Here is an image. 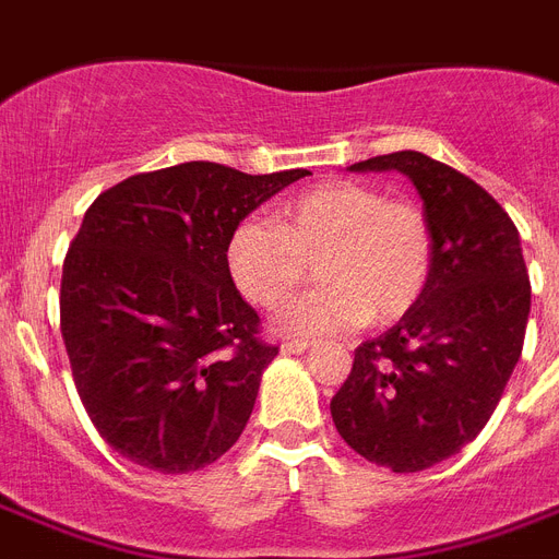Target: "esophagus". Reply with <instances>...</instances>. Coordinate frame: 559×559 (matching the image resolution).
<instances>
[{"label":"esophagus","instance_id":"esophagus-1","mask_svg":"<svg viewBox=\"0 0 559 559\" xmlns=\"http://www.w3.org/2000/svg\"><path fill=\"white\" fill-rule=\"evenodd\" d=\"M281 350H284V354H305V350H310V342H307V340H289V342H284V345H281Z\"/></svg>","mask_w":559,"mask_h":559}]
</instances>
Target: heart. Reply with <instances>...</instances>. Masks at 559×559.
Wrapping results in <instances>:
<instances>
[{"label": "heart", "instance_id": "obj_1", "mask_svg": "<svg viewBox=\"0 0 559 559\" xmlns=\"http://www.w3.org/2000/svg\"><path fill=\"white\" fill-rule=\"evenodd\" d=\"M317 261L323 281L278 307L287 336L391 324L412 313L435 270V231L420 205L366 182H328L275 211V223L240 219L226 243L228 275L252 305L272 307Z\"/></svg>", "mask_w": 559, "mask_h": 559}]
</instances>
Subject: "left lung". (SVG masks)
Masks as SVG:
<instances>
[{
    "label": "left lung",
    "mask_w": 559,
    "mask_h": 559,
    "mask_svg": "<svg viewBox=\"0 0 559 559\" xmlns=\"http://www.w3.org/2000/svg\"><path fill=\"white\" fill-rule=\"evenodd\" d=\"M350 170L412 179L432 223L435 270L415 310L354 350L331 415L362 459L417 473L461 452L499 406L528 328V270L508 211L450 165L400 151Z\"/></svg>",
    "instance_id": "8db88e82"
}]
</instances>
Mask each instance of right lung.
<instances>
[{"label":"right lung","instance_id":"add662e5","mask_svg":"<svg viewBox=\"0 0 559 559\" xmlns=\"http://www.w3.org/2000/svg\"><path fill=\"white\" fill-rule=\"evenodd\" d=\"M307 174L186 162L90 205L63 263L60 333L86 415L127 461L191 473L240 438L278 348L228 275V235Z\"/></svg>","mask_w":559,"mask_h":559}]
</instances>
